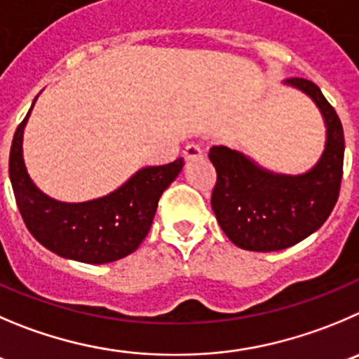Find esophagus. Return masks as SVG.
I'll return each instance as SVG.
<instances>
[{
  "label": "esophagus",
  "instance_id": "34e87169",
  "mask_svg": "<svg viewBox=\"0 0 359 359\" xmlns=\"http://www.w3.org/2000/svg\"><path fill=\"white\" fill-rule=\"evenodd\" d=\"M201 155H203V153H201V148L197 144H189L183 149V158H185L187 162H189V160L199 158Z\"/></svg>",
  "mask_w": 359,
  "mask_h": 359
}]
</instances>
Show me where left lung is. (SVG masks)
Wrapping results in <instances>:
<instances>
[{"label": "left lung", "mask_w": 359, "mask_h": 359, "mask_svg": "<svg viewBox=\"0 0 359 359\" xmlns=\"http://www.w3.org/2000/svg\"><path fill=\"white\" fill-rule=\"evenodd\" d=\"M282 84L302 91L319 109L326 141L319 160L302 174L269 170L227 146L210 149L217 170L211 208L225 236L243 250L275 252L299 243L326 222L339 199L342 123L312 81L292 77Z\"/></svg>", "instance_id": "left-lung-1"}]
</instances>
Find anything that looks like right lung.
Returning a JSON list of instances; mask_svg holds the SVG:
<instances>
[{
  "mask_svg": "<svg viewBox=\"0 0 359 359\" xmlns=\"http://www.w3.org/2000/svg\"><path fill=\"white\" fill-rule=\"evenodd\" d=\"M17 126L10 148L8 174L22 220L40 245L56 255L86 264H105L130 255L148 234L163 190L183 169V158L142 167L107 196L65 203L35 185L24 163V128Z\"/></svg>",
  "mask_w": 359,
  "mask_h": 359,
  "instance_id": "obj_1",
  "label": "right lung"
}]
</instances>
